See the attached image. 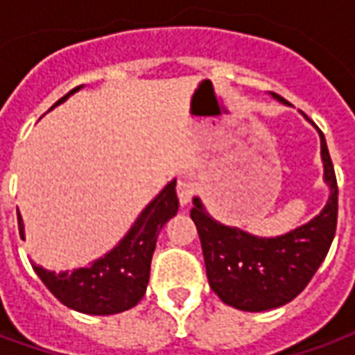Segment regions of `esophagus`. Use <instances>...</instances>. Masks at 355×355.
Here are the masks:
<instances>
[{
  "mask_svg": "<svg viewBox=\"0 0 355 355\" xmlns=\"http://www.w3.org/2000/svg\"><path fill=\"white\" fill-rule=\"evenodd\" d=\"M177 193H178V201H180V205H188L193 196V184L190 182V180H186V178L178 180Z\"/></svg>",
  "mask_w": 355,
  "mask_h": 355,
  "instance_id": "obj_1",
  "label": "esophagus"
}]
</instances>
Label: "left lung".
I'll list each match as a JSON object with an SVG mask.
<instances>
[{"mask_svg": "<svg viewBox=\"0 0 355 355\" xmlns=\"http://www.w3.org/2000/svg\"><path fill=\"white\" fill-rule=\"evenodd\" d=\"M272 96L289 104L275 93ZM318 132L329 200L310 223L283 236L259 238L215 220L200 198H193L190 216L200 234L209 285L224 304L245 312L279 308L304 291L325 261L336 230L338 186L325 137Z\"/></svg>", "mask_w": 355, "mask_h": 355, "instance_id": "1", "label": "left lung"}]
</instances>
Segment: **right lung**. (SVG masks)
<instances>
[{"label": "right lung", "instance_id": "right-lung-1", "mask_svg": "<svg viewBox=\"0 0 355 355\" xmlns=\"http://www.w3.org/2000/svg\"><path fill=\"white\" fill-rule=\"evenodd\" d=\"M70 93L55 102L51 110L80 91ZM177 180H171L154 200L142 209L131 230L112 251L93 261L85 268L51 272L32 262L35 274L45 287L68 308L91 315H112L129 310L140 302L150 279V264L155 251V241L162 228L177 215ZM19 232L24 239V223L19 213Z\"/></svg>", "mask_w": 355, "mask_h": 355}]
</instances>
